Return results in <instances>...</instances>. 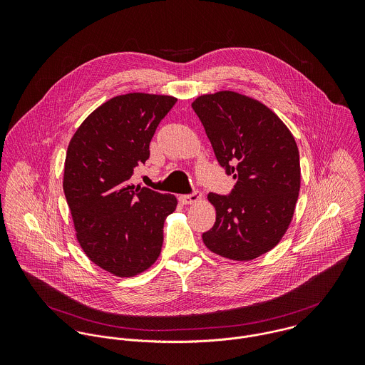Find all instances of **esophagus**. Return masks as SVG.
I'll use <instances>...</instances> for the list:
<instances>
[{
  "label": "esophagus",
  "mask_w": 365,
  "mask_h": 365,
  "mask_svg": "<svg viewBox=\"0 0 365 365\" xmlns=\"http://www.w3.org/2000/svg\"><path fill=\"white\" fill-rule=\"evenodd\" d=\"M201 198H202V194L195 190V191H192V194H190V195H180L178 200H180V202L184 204V205H191V204L200 202Z\"/></svg>",
  "instance_id": "esophagus-1"
}]
</instances>
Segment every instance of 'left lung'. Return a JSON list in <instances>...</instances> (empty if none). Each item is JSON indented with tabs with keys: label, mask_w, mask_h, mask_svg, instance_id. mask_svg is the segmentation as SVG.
Returning <instances> with one entry per match:
<instances>
[{
	"label": "left lung",
	"mask_w": 365,
	"mask_h": 365,
	"mask_svg": "<svg viewBox=\"0 0 365 365\" xmlns=\"http://www.w3.org/2000/svg\"><path fill=\"white\" fill-rule=\"evenodd\" d=\"M192 109L216 160L236 180L229 195L209 192L216 220L202 240L222 257L257 259L279 243L292 220L301 188L297 142L269 108L235 91L201 96Z\"/></svg>",
	"instance_id": "obj_1"
}]
</instances>
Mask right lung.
Masks as SVG:
<instances>
[{
    "label": "right lung",
    "instance_id": "right-lung-1",
    "mask_svg": "<svg viewBox=\"0 0 365 365\" xmlns=\"http://www.w3.org/2000/svg\"><path fill=\"white\" fill-rule=\"evenodd\" d=\"M170 96L130 93L98 106L76 130L64 161L63 190L77 240L87 257L116 277H133L158 259L171 194L130 182L150 156Z\"/></svg>",
    "mask_w": 365,
    "mask_h": 365
}]
</instances>
